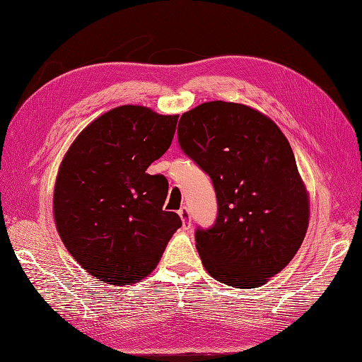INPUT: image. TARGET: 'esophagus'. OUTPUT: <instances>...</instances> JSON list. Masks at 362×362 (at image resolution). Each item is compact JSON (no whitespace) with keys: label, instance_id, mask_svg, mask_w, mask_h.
Listing matches in <instances>:
<instances>
[{"label":"esophagus","instance_id":"34e87169","mask_svg":"<svg viewBox=\"0 0 362 362\" xmlns=\"http://www.w3.org/2000/svg\"><path fill=\"white\" fill-rule=\"evenodd\" d=\"M181 221H182V228L184 229H190L192 226V216H190V211L187 206H181V210L178 211Z\"/></svg>","mask_w":362,"mask_h":362}]
</instances>
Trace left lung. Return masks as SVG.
<instances>
[{
	"instance_id": "8db88e82",
	"label": "left lung",
	"mask_w": 362,
	"mask_h": 362,
	"mask_svg": "<svg viewBox=\"0 0 362 362\" xmlns=\"http://www.w3.org/2000/svg\"><path fill=\"white\" fill-rule=\"evenodd\" d=\"M178 144L216 192L214 223L194 233L204 267L229 287L262 286L291 261L308 228L288 140L254 108L211 101L181 116Z\"/></svg>"
}]
</instances>
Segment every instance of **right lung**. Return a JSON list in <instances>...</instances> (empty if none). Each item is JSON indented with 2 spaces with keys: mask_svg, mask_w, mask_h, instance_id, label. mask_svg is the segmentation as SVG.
<instances>
[{
  "mask_svg": "<svg viewBox=\"0 0 362 362\" xmlns=\"http://www.w3.org/2000/svg\"><path fill=\"white\" fill-rule=\"evenodd\" d=\"M178 116L120 105L86 127L64 156L54 189L62 242L80 266L112 286L156 269L182 225L164 211L169 182L146 169L172 144Z\"/></svg>",
  "mask_w": 362,
  "mask_h": 362,
  "instance_id": "right-lung-1",
  "label": "right lung"
}]
</instances>
